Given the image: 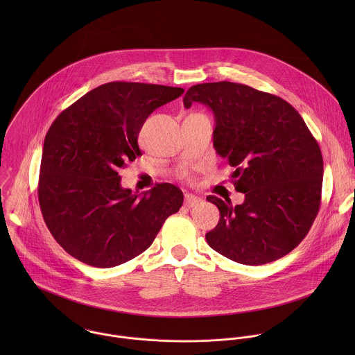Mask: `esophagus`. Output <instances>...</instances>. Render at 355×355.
Instances as JSON below:
<instances>
[{"label":"esophagus","instance_id":"obj_1","mask_svg":"<svg viewBox=\"0 0 355 355\" xmlns=\"http://www.w3.org/2000/svg\"><path fill=\"white\" fill-rule=\"evenodd\" d=\"M201 198L200 197H197V196H194V194H186L184 196V205L186 206H189V207H194V206H197L198 203H201Z\"/></svg>","mask_w":355,"mask_h":355}]
</instances>
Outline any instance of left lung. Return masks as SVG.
Wrapping results in <instances>:
<instances>
[{
	"instance_id": "8db88e82",
	"label": "left lung",
	"mask_w": 355,
	"mask_h": 355,
	"mask_svg": "<svg viewBox=\"0 0 355 355\" xmlns=\"http://www.w3.org/2000/svg\"><path fill=\"white\" fill-rule=\"evenodd\" d=\"M207 105L216 119L213 146L235 168L232 183L245 202L209 196L220 210L206 234L217 253L262 265L293 252L318 213L322 155L304 119L283 98L250 86L216 82L189 89L184 98Z\"/></svg>"
}]
</instances>
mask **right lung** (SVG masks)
<instances>
[{
    "label": "right lung",
    "mask_w": 355,
    "mask_h": 355,
    "mask_svg": "<svg viewBox=\"0 0 355 355\" xmlns=\"http://www.w3.org/2000/svg\"><path fill=\"white\" fill-rule=\"evenodd\" d=\"M184 90L109 82L62 110L45 137L38 200L57 243L96 266L124 263L150 248L183 193L171 183L142 196L120 186L119 169L142 152L139 131L157 107Z\"/></svg>",
    "instance_id": "obj_1"
}]
</instances>
